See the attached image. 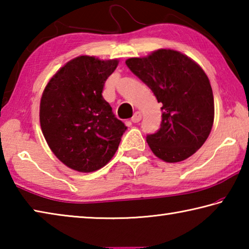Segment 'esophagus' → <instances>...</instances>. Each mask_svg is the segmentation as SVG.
<instances>
[{
	"label": "esophagus",
	"instance_id": "obj_1",
	"mask_svg": "<svg viewBox=\"0 0 249 249\" xmlns=\"http://www.w3.org/2000/svg\"><path fill=\"white\" fill-rule=\"evenodd\" d=\"M141 120H142L141 112H136V113H135V114L133 115V117H132V122H133V123H138V122H140Z\"/></svg>",
	"mask_w": 249,
	"mask_h": 249
}]
</instances>
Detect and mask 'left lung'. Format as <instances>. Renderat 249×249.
Wrapping results in <instances>:
<instances>
[{
    "instance_id": "obj_1",
    "label": "left lung",
    "mask_w": 249,
    "mask_h": 249,
    "mask_svg": "<svg viewBox=\"0 0 249 249\" xmlns=\"http://www.w3.org/2000/svg\"><path fill=\"white\" fill-rule=\"evenodd\" d=\"M125 64L162 104L160 128L146 137L151 151L166 162L190 157L204 144L214 121L213 92L203 69L172 49L129 58Z\"/></svg>"
}]
</instances>
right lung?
Wrapping results in <instances>:
<instances>
[{"mask_svg": "<svg viewBox=\"0 0 249 249\" xmlns=\"http://www.w3.org/2000/svg\"><path fill=\"white\" fill-rule=\"evenodd\" d=\"M117 65V59L77 57L57 71L43 92L39 121L44 137L71 169L99 170L119 148L127 127L102 96L104 83Z\"/></svg>", "mask_w": 249, "mask_h": 249, "instance_id": "obj_1", "label": "right lung"}]
</instances>
